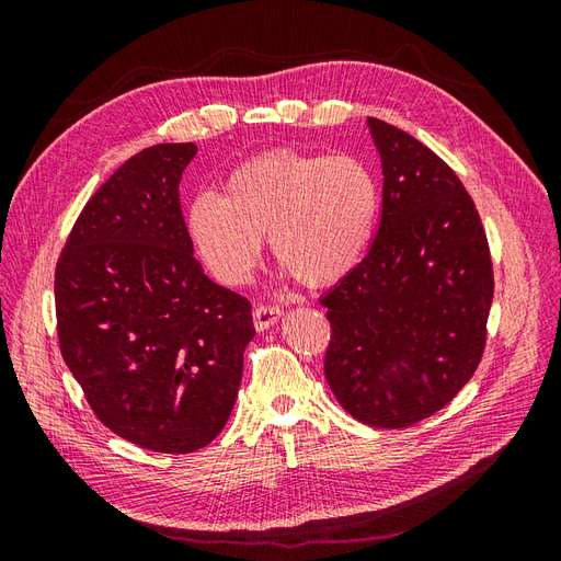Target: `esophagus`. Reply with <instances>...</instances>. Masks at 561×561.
<instances>
[{
    "mask_svg": "<svg viewBox=\"0 0 561 561\" xmlns=\"http://www.w3.org/2000/svg\"><path fill=\"white\" fill-rule=\"evenodd\" d=\"M280 316H283V309H280V307H274V304H260V307L252 311L254 330L264 332V330H268V328H274Z\"/></svg>",
    "mask_w": 561,
    "mask_h": 561,
    "instance_id": "obj_1",
    "label": "esophagus"
}]
</instances>
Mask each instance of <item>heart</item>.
<instances>
[{
	"mask_svg": "<svg viewBox=\"0 0 561 561\" xmlns=\"http://www.w3.org/2000/svg\"><path fill=\"white\" fill-rule=\"evenodd\" d=\"M377 213L379 186L358 159L271 151L233 168L222 196L198 194L186 208V233L225 285L250 280L268 236L274 257L320 287L363 260Z\"/></svg>",
	"mask_w": 561,
	"mask_h": 561,
	"instance_id": "1",
	"label": "heart"
}]
</instances>
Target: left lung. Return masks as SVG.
Listing matches in <instances>:
<instances>
[{"label": "left lung", "mask_w": 561, "mask_h": 561, "mask_svg": "<svg viewBox=\"0 0 561 561\" xmlns=\"http://www.w3.org/2000/svg\"><path fill=\"white\" fill-rule=\"evenodd\" d=\"M381 157V222L365 260L320 299L325 377L367 426L433 416L480 365L494 268L461 180L410 133L367 118Z\"/></svg>", "instance_id": "left-lung-1"}]
</instances>
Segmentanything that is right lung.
I'll return each instance as SVG.
<instances>
[{"mask_svg": "<svg viewBox=\"0 0 561 561\" xmlns=\"http://www.w3.org/2000/svg\"><path fill=\"white\" fill-rule=\"evenodd\" d=\"M194 142L130 157L83 206L56 266L65 365L128 443L190 454L219 435L254 336L250 301L194 257L180 180Z\"/></svg>", "mask_w": 561, "mask_h": 561, "instance_id": "1", "label": "right lung"}]
</instances>
